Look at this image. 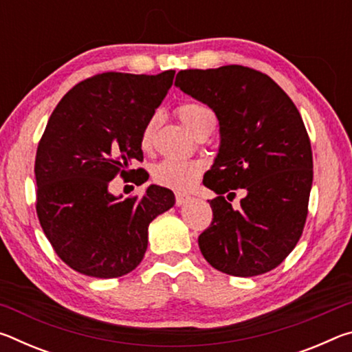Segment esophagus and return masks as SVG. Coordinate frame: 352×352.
Here are the masks:
<instances>
[{"label": "esophagus", "mask_w": 352, "mask_h": 352, "mask_svg": "<svg viewBox=\"0 0 352 352\" xmlns=\"http://www.w3.org/2000/svg\"><path fill=\"white\" fill-rule=\"evenodd\" d=\"M190 197L188 194H183V192H177L175 194V204L178 205V206H182V205H184L186 204V201L189 200Z\"/></svg>", "instance_id": "34e87169"}]
</instances>
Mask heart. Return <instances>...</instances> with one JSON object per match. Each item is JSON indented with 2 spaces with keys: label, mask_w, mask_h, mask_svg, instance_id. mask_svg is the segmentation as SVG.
I'll return each mask as SVG.
<instances>
[{
  "label": "heart",
  "mask_w": 352,
  "mask_h": 352,
  "mask_svg": "<svg viewBox=\"0 0 352 352\" xmlns=\"http://www.w3.org/2000/svg\"><path fill=\"white\" fill-rule=\"evenodd\" d=\"M177 115L180 121L184 124L190 133L195 138H200L204 135H210L214 127H216V115L210 109V107L195 102V100H189V102H183L177 107ZM160 122V115L153 113V115L147 119L141 132L140 144L142 151H148L153 144L155 132H157ZM201 172H204V163L199 160H175V158H166L157 163L152 168V178L155 183L160 186L183 190L197 182Z\"/></svg>",
  "instance_id": "obj_1"
}]
</instances>
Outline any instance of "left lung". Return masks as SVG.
Here are the masks:
<instances>
[{"instance_id": "obj_1", "label": "left lung", "mask_w": 352, "mask_h": 352, "mask_svg": "<svg viewBox=\"0 0 352 352\" xmlns=\"http://www.w3.org/2000/svg\"><path fill=\"white\" fill-rule=\"evenodd\" d=\"M175 85L214 110L220 148L204 177L217 194L212 222L199 236L210 264L233 276L278 267L300 241L307 219L314 162L300 111L269 76L242 65L183 69ZM243 188L237 210L224 199Z\"/></svg>"}]
</instances>
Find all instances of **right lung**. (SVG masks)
I'll use <instances>...</instances> for the list:
<instances>
[{"mask_svg":"<svg viewBox=\"0 0 352 352\" xmlns=\"http://www.w3.org/2000/svg\"><path fill=\"white\" fill-rule=\"evenodd\" d=\"M174 74L88 77L65 94L46 124L35 155V208L58 258L82 275L118 278L136 269L148 223L175 204L174 192L157 184L124 200L109 189L115 177L141 170L130 166L142 162V127Z\"/></svg>","mask_w":352,"mask_h":352,"instance_id":"1","label":"right lung"}]
</instances>
